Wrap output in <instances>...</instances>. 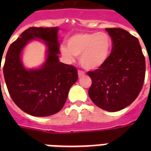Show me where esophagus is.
<instances>
[{
    "label": "esophagus",
    "instance_id": "34e87169",
    "mask_svg": "<svg viewBox=\"0 0 151 151\" xmlns=\"http://www.w3.org/2000/svg\"><path fill=\"white\" fill-rule=\"evenodd\" d=\"M85 74V72L83 70H78V77L79 78H81Z\"/></svg>",
    "mask_w": 151,
    "mask_h": 151
}]
</instances>
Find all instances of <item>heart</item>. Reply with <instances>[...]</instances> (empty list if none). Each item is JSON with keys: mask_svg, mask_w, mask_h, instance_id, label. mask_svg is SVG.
I'll use <instances>...</instances> for the list:
<instances>
[{"mask_svg": "<svg viewBox=\"0 0 151 151\" xmlns=\"http://www.w3.org/2000/svg\"><path fill=\"white\" fill-rule=\"evenodd\" d=\"M112 50V39L104 32L80 33L70 37L61 52L69 59L80 56L81 66L87 70L99 68L107 61Z\"/></svg>", "mask_w": 151, "mask_h": 151, "instance_id": "heart-1", "label": "heart"}]
</instances>
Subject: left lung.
Returning a JSON list of instances; mask_svg holds the SVG:
<instances>
[{"label": "left lung", "mask_w": 151, "mask_h": 151, "mask_svg": "<svg viewBox=\"0 0 151 151\" xmlns=\"http://www.w3.org/2000/svg\"><path fill=\"white\" fill-rule=\"evenodd\" d=\"M112 51L105 64L88 75L92 79L88 96L104 110L115 112L130 105L139 94L145 79L146 63L138 39L122 28H106Z\"/></svg>", "instance_id": "1"}]
</instances>
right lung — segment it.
Masks as SVG:
<instances>
[{"label":"right lung","instance_id":"add662e5","mask_svg":"<svg viewBox=\"0 0 151 151\" xmlns=\"http://www.w3.org/2000/svg\"><path fill=\"white\" fill-rule=\"evenodd\" d=\"M58 30V27H29L11 45L6 54L3 72L8 92L14 103L32 116L46 117L61 110L69 90L78 78L75 66L59 61ZM34 39L46 41L47 59L41 68L27 70L20 55L24 45Z\"/></svg>","mask_w":151,"mask_h":151}]
</instances>
